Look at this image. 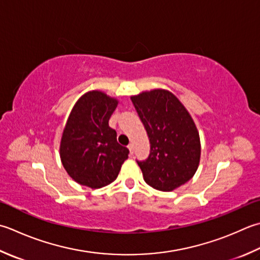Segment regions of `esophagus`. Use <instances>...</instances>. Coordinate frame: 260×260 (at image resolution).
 <instances>
[{
    "mask_svg": "<svg viewBox=\"0 0 260 260\" xmlns=\"http://www.w3.org/2000/svg\"><path fill=\"white\" fill-rule=\"evenodd\" d=\"M128 150H129V152H131V154L134 153V145H133V143H131V144L128 145Z\"/></svg>",
    "mask_w": 260,
    "mask_h": 260,
    "instance_id": "obj_1",
    "label": "esophagus"
}]
</instances>
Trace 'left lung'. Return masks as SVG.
I'll return each mask as SVG.
<instances>
[{"label": "left lung", "mask_w": 260, "mask_h": 260, "mask_svg": "<svg viewBox=\"0 0 260 260\" xmlns=\"http://www.w3.org/2000/svg\"><path fill=\"white\" fill-rule=\"evenodd\" d=\"M150 139V155L137 161L147 185L171 191L190 180L200 165L197 127L177 96L154 89L131 96Z\"/></svg>", "instance_id": "left-lung-1"}]
</instances>
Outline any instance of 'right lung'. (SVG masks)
I'll list each match as a JSON object with an SVG mask.
<instances>
[{
  "label": "right lung",
  "instance_id": "obj_1",
  "mask_svg": "<svg viewBox=\"0 0 260 260\" xmlns=\"http://www.w3.org/2000/svg\"><path fill=\"white\" fill-rule=\"evenodd\" d=\"M118 100L93 90L76 101L64 127L59 155L66 172L78 184L96 189L113 182L128 157L117 142L109 119Z\"/></svg>",
  "mask_w": 260,
  "mask_h": 260
}]
</instances>
